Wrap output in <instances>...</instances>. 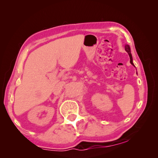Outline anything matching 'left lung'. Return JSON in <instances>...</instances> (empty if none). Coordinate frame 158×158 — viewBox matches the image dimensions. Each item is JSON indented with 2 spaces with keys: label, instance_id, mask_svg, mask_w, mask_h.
I'll list each match as a JSON object with an SVG mask.
<instances>
[{
  "label": "left lung",
  "instance_id": "left-lung-1",
  "mask_svg": "<svg viewBox=\"0 0 158 158\" xmlns=\"http://www.w3.org/2000/svg\"><path fill=\"white\" fill-rule=\"evenodd\" d=\"M125 49L127 52L128 54H129V56H130V63L132 64L133 66H135V65H134V63L132 62V54H131V51H130V48L129 45H127V44L125 45Z\"/></svg>",
  "mask_w": 158,
  "mask_h": 158
}]
</instances>
